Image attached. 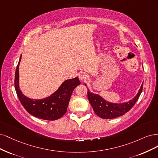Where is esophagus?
Here are the masks:
<instances>
[{"instance_id":"esophagus-1","label":"esophagus","mask_w":158,"mask_h":158,"mask_svg":"<svg viewBox=\"0 0 158 158\" xmlns=\"http://www.w3.org/2000/svg\"><path fill=\"white\" fill-rule=\"evenodd\" d=\"M79 78L81 80V81H84L85 80L86 78H87V75L85 74V73H81L79 75Z\"/></svg>"}]
</instances>
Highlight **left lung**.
I'll return each mask as SVG.
<instances>
[{"label": "left lung", "mask_w": 158, "mask_h": 158, "mask_svg": "<svg viewBox=\"0 0 158 158\" xmlns=\"http://www.w3.org/2000/svg\"><path fill=\"white\" fill-rule=\"evenodd\" d=\"M142 88H143V83L142 84L138 94L133 100L122 104L108 102L100 96L90 93L89 90L87 91V96L89 102L96 115L102 119H114L124 115L133 108L139 98Z\"/></svg>", "instance_id": "8db88e82"}]
</instances>
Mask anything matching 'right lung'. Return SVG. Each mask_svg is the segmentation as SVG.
Wrapping results in <instances>:
<instances>
[{
  "mask_svg": "<svg viewBox=\"0 0 158 158\" xmlns=\"http://www.w3.org/2000/svg\"><path fill=\"white\" fill-rule=\"evenodd\" d=\"M22 55L15 73L14 85L18 97L27 112L37 118L54 121L60 119L66 113L71 96L76 86L81 84L75 77L65 81L60 88L51 96L44 99L32 100L24 96L19 89V65Z\"/></svg>",
  "mask_w": 158,
  "mask_h": 158,
  "instance_id": "1",
  "label": "right lung"
}]
</instances>
